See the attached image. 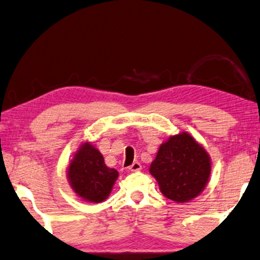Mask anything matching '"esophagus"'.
<instances>
[{
	"label": "esophagus",
	"instance_id": "1",
	"mask_svg": "<svg viewBox=\"0 0 260 260\" xmlns=\"http://www.w3.org/2000/svg\"><path fill=\"white\" fill-rule=\"evenodd\" d=\"M141 169H142V166H141L139 161H134L133 164L128 167V170L131 171V172H138V171H140Z\"/></svg>",
	"mask_w": 260,
	"mask_h": 260
}]
</instances>
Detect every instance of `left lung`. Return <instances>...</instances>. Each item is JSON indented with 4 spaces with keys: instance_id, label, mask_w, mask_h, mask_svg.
<instances>
[{
    "instance_id": "8db88e82",
    "label": "left lung",
    "mask_w": 260,
    "mask_h": 260,
    "mask_svg": "<svg viewBox=\"0 0 260 260\" xmlns=\"http://www.w3.org/2000/svg\"><path fill=\"white\" fill-rule=\"evenodd\" d=\"M150 173L162 195L183 203L204 189L211 173L210 157L190 135L178 134L161 144L150 165Z\"/></svg>"
}]
</instances>
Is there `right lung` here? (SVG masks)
<instances>
[{"label":"right lung","instance_id":"right-lung-1","mask_svg":"<svg viewBox=\"0 0 260 260\" xmlns=\"http://www.w3.org/2000/svg\"><path fill=\"white\" fill-rule=\"evenodd\" d=\"M71 187L81 199L88 202L104 201L118 177L117 170L110 169L95 147L85 143L69 166Z\"/></svg>","mask_w":260,"mask_h":260}]
</instances>
